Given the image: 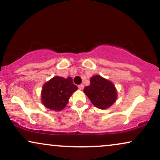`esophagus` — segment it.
<instances>
[{"label": "esophagus", "instance_id": "obj_1", "mask_svg": "<svg viewBox=\"0 0 160 160\" xmlns=\"http://www.w3.org/2000/svg\"><path fill=\"white\" fill-rule=\"evenodd\" d=\"M78 88L80 89V90H82V89L84 88V86L82 85V84H80V85L78 86Z\"/></svg>", "mask_w": 160, "mask_h": 160}]
</instances>
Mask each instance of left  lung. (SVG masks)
<instances>
[{
	"label": "left lung",
	"instance_id": "8db88e82",
	"mask_svg": "<svg viewBox=\"0 0 160 160\" xmlns=\"http://www.w3.org/2000/svg\"><path fill=\"white\" fill-rule=\"evenodd\" d=\"M84 93L93 105L99 109H107L117 101V92L113 83L100 75L90 78V85L84 88Z\"/></svg>",
	"mask_w": 160,
	"mask_h": 160
}]
</instances>
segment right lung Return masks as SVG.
Wrapping results in <instances>:
<instances>
[{
    "instance_id": "obj_1",
    "label": "right lung",
    "mask_w": 160,
    "mask_h": 160,
    "mask_svg": "<svg viewBox=\"0 0 160 160\" xmlns=\"http://www.w3.org/2000/svg\"><path fill=\"white\" fill-rule=\"evenodd\" d=\"M78 90L72 78L56 76L43 84L41 90V102L51 111H60L68 103L71 95Z\"/></svg>"
}]
</instances>
